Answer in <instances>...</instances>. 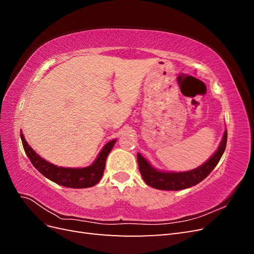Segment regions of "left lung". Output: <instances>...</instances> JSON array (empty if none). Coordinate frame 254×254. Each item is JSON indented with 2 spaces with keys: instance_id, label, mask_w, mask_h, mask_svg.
I'll return each mask as SVG.
<instances>
[{
  "instance_id": "1",
  "label": "left lung",
  "mask_w": 254,
  "mask_h": 254,
  "mask_svg": "<svg viewBox=\"0 0 254 254\" xmlns=\"http://www.w3.org/2000/svg\"><path fill=\"white\" fill-rule=\"evenodd\" d=\"M227 145V130L218 146V149L214 155L204 162L201 166L195 170L181 173L161 172L156 170L141 153H137V164L143 180L147 186L163 190H179L190 187H194L199 182L205 179L219 162V160L226 149Z\"/></svg>"
}]
</instances>
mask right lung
I'll return each mask as SVG.
<instances>
[{
  "instance_id": "1",
  "label": "right lung",
  "mask_w": 254,
  "mask_h": 254,
  "mask_svg": "<svg viewBox=\"0 0 254 254\" xmlns=\"http://www.w3.org/2000/svg\"><path fill=\"white\" fill-rule=\"evenodd\" d=\"M21 140L26 156L38 171L44 177H47L48 179L59 184V186L72 189L91 188L99 182L105 171L107 157H108L109 152L113 148L115 142H117V140H112L107 143L101 152L98 153L96 160L90 166L82 168H70L54 165L48 162L47 160L42 159L28 145L22 131Z\"/></svg>"
}]
</instances>
